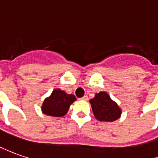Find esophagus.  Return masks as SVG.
<instances>
[{
  "instance_id": "34e87169",
  "label": "esophagus",
  "mask_w": 158,
  "mask_h": 158,
  "mask_svg": "<svg viewBox=\"0 0 158 158\" xmlns=\"http://www.w3.org/2000/svg\"><path fill=\"white\" fill-rule=\"evenodd\" d=\"M80 99H82V100H85V101H86V100H88V97L87 96H84V97L81 98Z\"/></svg>"
}]
</instances>
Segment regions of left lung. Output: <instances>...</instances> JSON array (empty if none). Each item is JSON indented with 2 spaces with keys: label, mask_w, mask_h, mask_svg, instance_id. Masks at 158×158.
Segmentation results:
<instances>
[{
  "label": "left lung",
  "mask_w": 158,
  "mask_h": 158,
  "mask_svg": "<svg viewBox=\"0 0 158 158\" xmlns=\"http://www.w3.org/2000/svg\"><path fill=\"white\" fill-rule=\"evenodd\" d=\"M89 102L95 118L99 121L113 122L118 119L122 114L121 108L106 92L96 93L95 97Z\"/></svg>",
  "instance_id": "obj_1"
}]
</instances>
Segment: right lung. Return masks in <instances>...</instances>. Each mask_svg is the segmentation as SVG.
<instances>
[{
    "label": "right lung",
    "instance_id": "obj_1",
    "mask_svg": "<svg viewBox=\"0 0 158 158\" xmlns=\"http://www.w3.org/2000/svg\"><path fill=\"white\" fill-rule=\"evenodd\" d=\"M75 100L76 98L73 94H67L59 88L54 89L51 95L46 98L43 102L42 113L49 117H63L67 113L70 106Z\"/></svg>",
    "mask_w": 158,
    "mask_h": 158
}]
</instances>
